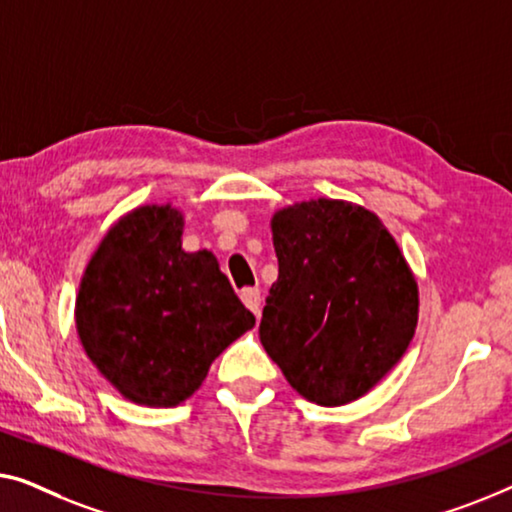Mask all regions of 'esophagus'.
I'll list each match as a JSON object with an SVG mask.
<instances>
[{
  "mask_svg": "<svg viewBox=\"0 0 512 512\" xmlns=\"http://www.w3.org/2000/svg\"><path fill=\"white\" fill-rule=\"evenodd\" d=\"M241 301L259 318V311H262V294H259V287H243Z\"/></svg>",
  "mask_w": 512,
  "mask_h": 512,
  "instance_id": "obj_1",
  "label": "esophagus"
}]
</instances>
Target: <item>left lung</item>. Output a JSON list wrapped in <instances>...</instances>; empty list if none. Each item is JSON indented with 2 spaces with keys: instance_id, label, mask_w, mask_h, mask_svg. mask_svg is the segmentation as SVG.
Segmentation results:
<instances>
[{
  "instance_id": "1",
  "label": "left lung",
  "mask_w": 512,
  "mask_h": 512,
  "mask_svg": "<svg viewBox=\"0 0 512 512\" xmlns=\"http://www.w3.org/2000/svg\"><path fill=\"white\" fill-rule=\"evenodd\" d=\"M278 280L259 322L264 350L301 397H364L406 352L417 283L376 213L338 199L287 206L271 220Z\"/></svg>"
}]
</instances>
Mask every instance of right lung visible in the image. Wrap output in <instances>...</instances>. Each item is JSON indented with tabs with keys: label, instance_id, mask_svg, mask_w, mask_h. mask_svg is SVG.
Here are the masks:
<instances>
[{
	"label": "right lung",
	"instance_id": "obj_1",
	"mask_svg": "<svg viewBox=\"0 0 512 512\" xmlns=\"http://www.w3.org/2000/svg\"><path fill=\"white\" fill-rule=\"evenodd\" d=\"M183 215L171 204L120 218L92 255L76 297L85 355L122 397L178 406L213 359L255 327L218 259L185 253Z\"/></svg>",
	"mask_w": 512,
	"mask_h": 512
}]
</instances>
